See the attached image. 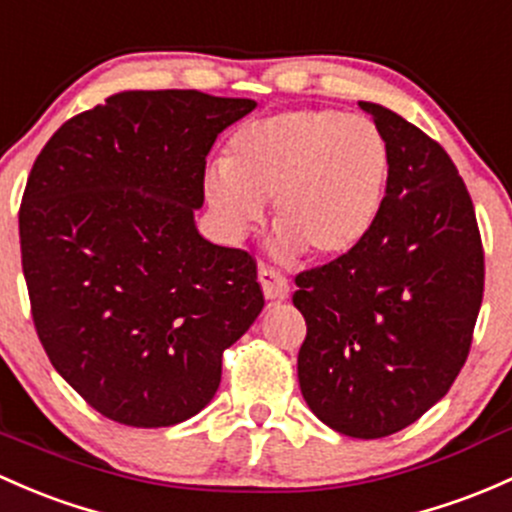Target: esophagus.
Listing matches in <instances>:
<instances>
[{
	"mask_svg": "<svg viewBox=\"0 0 512 512\" xmlns=\"http://www.w3.org/2000/svg\"><path fill=\"white\" fill-rule=\"evenodd\" d=\"M257 279H260L265 299L279 301L289 297V282L277 270H270V267L260 265V270H257Z\"/></svg>",
	"mask_w": 512,
	"mask_h": 512,
	"instance_id": "34e87169",
	"label": "esophagus"
}]
</instances>
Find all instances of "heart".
Instances as JSON below:
<instances>
[{"label": "heart", "instance_id": "obj_1", "mask_svg": "<svg viewBox=\"0 0 512 512\" xmlns=\"http://www.w3.org/2000/svg\"><path fill=\"white\" fill-rule=\"evenodd\" d=\"M387 181L390 147L370 117L284 110L233 134L228 159L203 169V196L230 238L250 233L272 198L279 257L336 260L373 233Z\"/></svg>", "mask_w": 512, "mask_h": 512}]
</instances>
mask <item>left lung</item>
<instances>
[{
  "mask_svg": "<svg viewBox=\"0 0 512 512\" xmlns=\"http://www.w3.org/2000/svg\"><path fill=\"white\" fill-rule=\"evenodd\" d=\"M383 129L390 181L358 250L297 277L306 319L299 387L336 432H400L449 392L483 299V250L454 161L405 117L358 102Z\"/></svg>",
  "mask_w": 512,
  "mask_h": 512,
  "instance_id": "left-lung-1",
  "label": "left lung"
}]
</instances>
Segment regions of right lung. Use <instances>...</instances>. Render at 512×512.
I'll return each mask as SVG.
<instances>
[{
  "label": "right lung",
  "instance_id": "1",
  "mask_svg": "<svg viewBox=\"0 0 512 512\" xmlns=\"http://www.w3.org/2000/svg\"><path fill=\"white\" fill-rule=\"evenodd\" d=\"M257 107L122 90L58 129L26 181L21 267L48 360L107 419L171 427L213 400L260 316L252 257L198 233L215 137Z\"/></svg>",
  "mask_w": 512,
  "mask_h": 512
}]
</instances>
